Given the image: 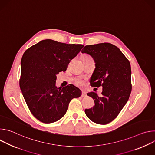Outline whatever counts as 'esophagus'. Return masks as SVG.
Listing matches in <instances>:
<instances>
[{
  "label": "esophagus",
  "mask_w": 155,
  "mask_h": 155,
  "mask_svg": "<svg viewBox=\"0 0 155 155\" xmlns=\"http://www.w3.org/2000/svg\"><path fill=\"white\" fill-rule=\"evenodd\" d=\"M86 92L85 91H82V94H81V97H86Z\"/></svg>",
  "instance_id": "1"
}]
</instances>
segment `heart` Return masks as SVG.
<instances>
[{"instance_id": "1", "label": "heart", "mask_w": 155, "mask_h": 155, "mask_svg": "<svg viewBox=\"0 0 155 155\" xmlns=\"http://www.w3.org/2000/svg\"><path fill=\"white\" fill-rule=\"evenodd\" d=\"M90 58H91L90 57H87V58H86L84 59H90ZM76 83H77V84L78 85V86H81V85H83V81L81 80H80V79H78V80H77V81H76Z\"/></svg>"}]
</instances>
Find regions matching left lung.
I'll return each instance as SVG.
<instances>
[{"mask_svg":"<svg viewBox=\"0 0 155 155\" xmlns=\"http://www.w3.org/2000/svg\"><path fill=\"white\" fill-rule=\"evenodd\" d=\"M82 53L90 54L96 63L90 84L102 86V96L91 92L95 105L84 112L92 121L106 124L118 115L130 94L131 69L130 62L120 50L109 43L86 45Z\"/></svg>","mask_w":155,"mask_h":155,"instance_id":"8db88e82","label":"left lung"}]
</instances>
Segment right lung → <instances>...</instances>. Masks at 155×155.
<instances>
[{
  "mask_svg": "<svg viewBox=\"0 0 155 155\" xmlns=\"http://www.w3.org/2000/svg\"><path fill=\"white\" fill-rule=\"evenodd\" d=\"M84 46L43 40L28 48L21 61V90L31 112L40 121L51 123L65 114L69 102L81 95L71 84L56 86V75L65 71Z\"/></svg>",
  "mask_w": 155,
  "mask_h": 155,
  "instance_id": "add662e5",
  "label": "right lung"
}]
</instances>
